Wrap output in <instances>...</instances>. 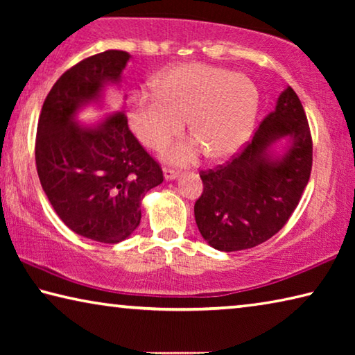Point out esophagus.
<instances>
[{
  "label": "esophagus",
  "mask_w": 355,
  "mask_h": 355,
  "mask_svg": "<svg viewBox=\"0 0 355 355\" xmlns=\"http://www.w3.org/2000/svg\"><path fill=\"white\" fill-rule=\"evenodd\" d=\"M178 178V172L171 171V169H164V180L166 182H173V180Z\"/></svg>",
  "instance_id": "1"
}]
</instances>
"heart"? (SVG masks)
Returning <instances> with one entry per match:
<instances>
[{
  "mask_svg": "<svg viewBox=\"0 0 355 355\" xmlns=\"http://www.w3.org/2000/svg\"><path fill=\"white\" fill-rule=\"evenodd\" d=\"M155 94H136L128 120L137 139L161 148L182 133L192 136L164 152L167 163L188 166L202 155L214 161L235 156L249 141L260 110V91L248 75L202 62L178 64L153 81Z\"/></svg>",
  "mask_w": 355,
  "mask_h": 355,
  "instance_id": "b5f03b06",
  "label": "heart"
}]
</instances>
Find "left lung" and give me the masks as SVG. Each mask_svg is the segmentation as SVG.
Here are the masks:
<instances>
[{
  "label": "left lung",
  "mask_w": 355,
  "mask_h": 355,
  "mask_svg": "<svg viewBox=\"0 0 355 355\" xmlns=\"http://www.w3.org/2000/svg\"><path fill=\"white\" fill-rule=\"evenodd\" d=\"M311 161L307 116L286 86L248 147L227 166L202 172L203 192L194 216L203 239L220 252L268 241L296 209Z\"/></svg>",
  "instance_id": "8db88e82"
}]
</instances>
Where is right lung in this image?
<instances>
[{"label": "right lung", "mask_w": 355, "mask_h": 355, "mask_svg": "<svg viewBox=\"0 0 355 355\" xmlns=\"http://www.w3.org/2000/svg\"><path fill=\"white\" fill-rule=\"evenodd\" d=\"M130 58L106 50L65 71L44 101L35 139L39 180L56 214L76 235L106 244L136 230L144 197L163 183L123 111L95 123L78 120L87 106L103 107L107 87L122 86Z\"/></svg>", "instance_id": "right-lung-1"}]
</instances>
